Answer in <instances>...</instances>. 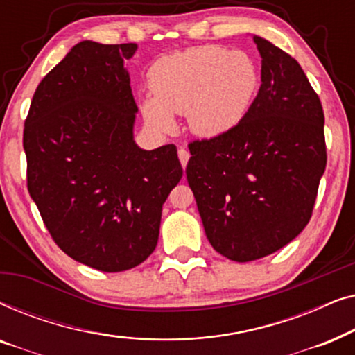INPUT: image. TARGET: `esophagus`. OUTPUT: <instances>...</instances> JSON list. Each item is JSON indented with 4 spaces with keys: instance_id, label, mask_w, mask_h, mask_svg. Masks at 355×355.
Listing matches in <instances>:
<instances>
[{
    "instance_id": "1",
    "label": "esophagus",
    "mask_w": 355,
    "mask_h": 355,
    "mask_svg": "<svg viewBox=\"0 0 355 355\" xmlns=\"http://www.w3.org/2000/svg\"><path fill=\"white\" fill-rule=\"evenodd\" d=\"M178 155H179V162H181L182 168H186V166H187L189 158H191V155H189L187 150H186V148H182V147L178 150Z\"/></svg>"
}]
</instances>
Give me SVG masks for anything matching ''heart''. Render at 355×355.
I'll return each instance as SVG.
<instances>
[{
  "label": "heart",
  "instance_id": "obj_1",
  "mask_svg": "<svg viewBox=\"0 0 355 355\" xmlns=\"http://www.w3.org/2000/svg\"><path fill=\"white\" fill-rule=\"evenodd\" d=\"M259 82V69L245 51L192 46L159 58L150 67L153 95L142 100V113L158 130L173 128V114H187L192 132L213 137L244 118Z\"/></svg>",
  "mask_w": 355,
  "mask_h": 355
}]
</instances>
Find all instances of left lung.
<instances>
[{"label":"left lung","instance_id":"8db88e82","mask_svg":"<svg viewBox=\"0 0 355 355\" xmlns=\"http://www.w3.org/2000/svg\"><path fill=\"white\" fill-rule=\"evenodd\" d=\"M261 85L234 128L189 144L186 174L218 254L252 261L289 244L312 218L327 168L324 114L293 56L254 37Z\"/></svg>","mask_w":355,"mask_h":355}]
</instances>
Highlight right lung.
<instances>
[{
    "mask_svg": "<svg viewBox=\"0 0 355 355\" xmlns=\"http://www.w3.org/2000/svg\"><path fill=\"white\" fill-rule=\"evenodd\" d=\"M135 50L77 43L38 84L24 124L27 189L48 232L71 259L106 273L148 259L182 178L176 145L134 142L124 61Z\"/></svg>",
    "mask_w": 355,
    "mask_h": 355,
    "instance_id": "1",
    "label": "right lung"
}]
</instances>
